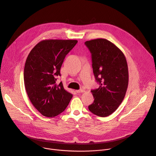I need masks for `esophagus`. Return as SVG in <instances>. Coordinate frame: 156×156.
Wrapping results in <instances>:
<instances>
[{
  "instance_id": "esophagus-1",
  "label": "esophagus",
  "mask_w": 156,
  "mask_h": 156,
  "mask_svg": "<svg viewBox=\"0 0 156 156\" xmlns=\"http://www.w3.org/2000/svg\"><path fill=\"white\" fill-rule=\"evenodd\" d=\"M76 92L77 93H83L84 92V90L83 89H81V90H76Z\"/></svg>"
}]
</instances>
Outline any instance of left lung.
<instances>
[{
	"label": "left lung",
	"mask_w": 156,
	"mask_h": 156,
	"mask_svg": "<svg viewBox=\"0 0 156 156\" xmlns=\"http://www.w3.org/2000/svg\"><path fill=\"white\" fill-rule=\"evenodd\" d=\"M91 53L93 73L100 84L91 90L94 102L88 106L94 115L106 117L123 101L129 81L128 67L122 51L105 38L85 41Z\"/></svg>",
	"instance_id": "left-lung-1"
}]
</instances>
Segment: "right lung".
Instances as JSON below:
<instances>
[{
    "label": "right lung",
    "mask_w": 156,
    "mask_h": 156,
    "mask_svg": "<svg viewBox=\"0 0 156 156\" xmlns=\"http://www.w3.org/2000/svg\"><path fill=\"white\" fill-rule=\"evenodd\" d=\"M78 41L45 40L40 41L28 55L23 79L28 96L34 106L46 117L60 115L68 106L72 94L66 91L62 82L60 68L65 58Z\"/></svg>",
    "instance_id": "1"
}]
</instances>
